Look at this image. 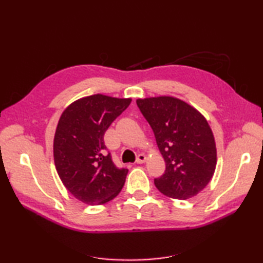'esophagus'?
I'll use <instances>...</instances> for the list:
<instances>
[{"mask_svg":"<svg viewBox=\"0 0 263 263\" xmlns=\"http://www.w3.org/2000/svg\"><path fill=\"white\" fill-rule=\"evenodd\" d=\"M146 159H147V157H146V156H144L143 154L138 155V157H137V164H142V163H144V161H146Z\"/></svg>","mask_w":263,"mask_h":263,"instance_id":"esophagus-1","label":"esophagus"}]
</instances>
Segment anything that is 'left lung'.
I'll return each mask as SVG.
<instances>
[{"label":"left lung","instance_id":"left-lung-1","mask_svg":"<svg viewBox=\"0 0 263 263\" xmlns=\"http://www.w3.org/2000/svg\"><path fill=\"white\" fill-rule=\"evenodd\" d=\"M166 163L155 185L167 197L185 200L206 186L215 173L217 152L208 122L181 99L170 96L138 99Z\"/></svg>","mask_w":263,"mask_h":263}]
</instances>
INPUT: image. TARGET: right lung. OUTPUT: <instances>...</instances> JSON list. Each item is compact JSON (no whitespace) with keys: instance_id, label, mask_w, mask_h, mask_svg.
<instances>
[{"instance_id":"right-lung-1","label":"right lung","mask_w":263,"mask_h":263,"mask_svg":"<svg viewBox=\"0 0 263 263\" xmlns=\"http://www.w3.org/2000/svg\"><path fill=\"white\" fill-rule=\"evenodd\" d=\"M131 98L92 95L78 99L60 117L54 137V161L64 186L90 205L114 199L124 185L126 168H119L104 135Z\"/></svg>"}]
</instances>
